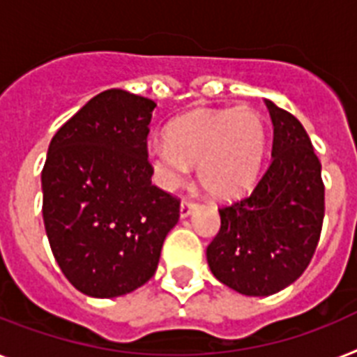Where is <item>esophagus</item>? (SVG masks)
<instances>
[{
  "mask_svg": "<svg viewBox=\"0 0 357 357\" xmlns=\"http://www.w3.org/2000/svg\"><path fill=\"white\" fill-rule=\"evenodd\" d=\"M196 207H198V205L194 204V202L183 199V202H181V207H179V216H181V218H187V216H190V214L196 211Z\"/></svg>",
  "mask_w": 357,
  "mask_h": 357,
  "instance_id": "esophagus-1",
  "label": "esophagus"
}]
</instances>
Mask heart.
<instances>
[{
	"mask_svg": "<svg viewBox=\"0 0 357 357\" xmlns=\"http://www.w3.org/2000/svg\"><path fill=\"white\" fill-rule=\"evenodd\" d=\"M266 139V123L257 109H196L172 121L167 141L146 146V159L163 188L183 185L190 165H196L199 185L211 196L231 198L259 176Z\"/></svg>",
	"mask_w": 357,
	"mask_h": 357,
	"instance_id": "obj_1",
	"label": "heart"
}]
</instances>
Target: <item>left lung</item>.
<instances>
[{"mask_svg": "<svg viewBox=\"0 0 357 357\" xmlns=\"http://www.w3.org/2000/svg\"><path fill=\"white\" fill-rule=\"evenodd\" d=\"M273 123L271 163L245 198L218 208L207 262L222 284L249 297L288 288L314 257L324 218L321 163L303 124L266 100Z\"/></svg>", "mask_w": 357, "mask_h": 357, "instance_id": "1", "label": "left lung"}]
</instances>
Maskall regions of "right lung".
<instances>
[{
	"instance_id": "add662e5",
	"label": "right lung",
	"mask_w": 357,
	"mask_h": 357,
	"mask_svg": "<svg viewBox=\"0 0 357 357\" xmlns=\"http://www.w3.org/2000/svg\"><path fill=\"white\" fill-rule=\"evenodd\" d=\"M155 102L108 89L78 109L49 144L42 170L43 224L66 279L112 299L155 273L179 220V199L152 185L146 159Z\"/></svg>"
}]
</instances>
